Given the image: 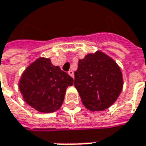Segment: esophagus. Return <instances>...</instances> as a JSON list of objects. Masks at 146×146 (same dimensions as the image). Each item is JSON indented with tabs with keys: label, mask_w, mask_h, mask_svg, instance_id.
Listing matches in <instances>:
<instances>
[{
	"label": "esophagus",
	"mask_w": 146,
	"mask_h": 146,
	"mask_svg": "<svg viewBox=\"0 0 146 146\" xmlns=\"http://www.w3.org/2000/svg\"><path fill=\"white\" fill-rule=\"evenodd\" d=\"M68 74H69L71 77H74V71H73L72 70H70L69 71H68Z\"/></svg>",
	"instance_id": "1"
}]
</instances>
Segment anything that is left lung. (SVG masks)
Returning <instances> with one entry per match:
<instances>
[{
	"instance_id": "obj_1",
	"label": "left lung",
	"mask_w": 146,
	"mask_h": 146,
	"mask_svg": "<svg viewBox=\"0 0 146 146\" xmlns=\"http://www.w3.org/2000/svg\"><path fill=\"white\" fill-rule=\"evenodd\" d=\"M75 87L84 106L90 111H103L118 98L123 86L120 67L102 52L79 60Z\"/></svg>"
}]
</instances>
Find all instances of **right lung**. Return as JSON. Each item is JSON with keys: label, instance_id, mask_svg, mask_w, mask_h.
Wrapping results in <instances>:
<instances>
[{"label": "right lung", "instance_id": "right-lung-1", "mask_svg": "<svg viewBox=\"0 0 146 146\" xmlns=\"http://www.w3.org/2000/svg\"><path fill=\"white\" fill-rule=\"evenodd\" d=\"M73 83L74 80L50 59L40 57L24 71L19 88L29 105L41 113H53L61 108L66 88Z\"/></svg>", "mask_w": 146, "mask_h": 146}]
</instances>
